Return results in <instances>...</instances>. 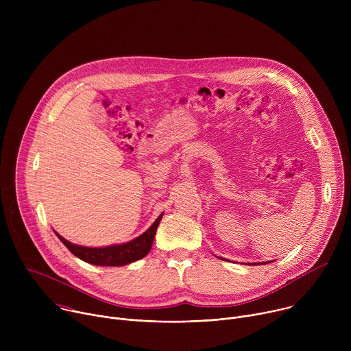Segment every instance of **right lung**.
<instances>
[{"instance_id": "right-lung-1", "label": "right lung", "mask_w": 351, "mask_h": 351, "mask_svg": "<svg viewBox=\"0 0 351 351\" xmlns=\"http://www.w3.org/2000/svg\"><path fill=\"white\" fill-rule=\"evenodd\" d=\"M161 219H162V214L157 218V221L152 226H149V229H147V232H144L141 236L136 237L129 243L101 247V248L77 245L65 240L58 233L57 236L68 247V250L72 254H75L77 258L88 264L103 265V267H121V265H126L133 261H137L148 254L149 248L153 245L154 236Z\"/></svg>"}]
</instances>
